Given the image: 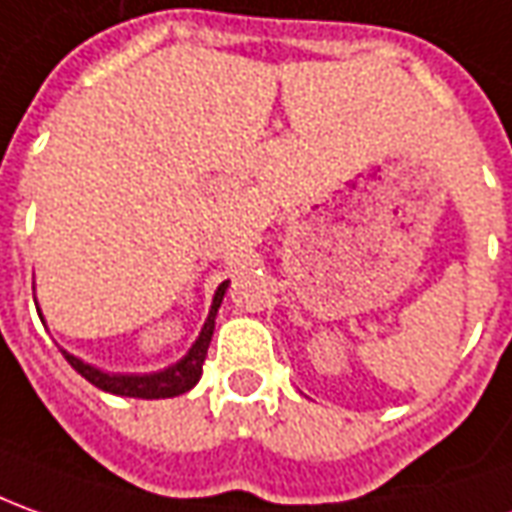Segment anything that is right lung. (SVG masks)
<instances>
[{"label": "right lung", "instance_id": "add662e5", "mask_svg": "<svg viewBox=\"0 0 512 512\" xmlns=\"http://www.w3.org/2000/svg\"><path fill=\"white\" fill-rule=\"evenodd\" d=\"M228 290V281H222L217 287V295H214V303H211L209 320L200 331L197 343L192 345V351L172 368L161 370V373H147V376H111V373H102V370L91 368L86 362H80L72 354L63 351L66 362L72 365L83 379L100 387L105 393H114V396H130V398H172L181 396L186 390H192L197 382H200V373H203V362H206V354H209L211 334H214V317H217V309H220L222 295Z\"/></svg>", "mask_w": 512, "mask_h": 512}]
</instances>
